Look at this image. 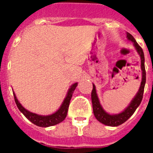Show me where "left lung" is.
I'll return each instance as SVG.
<instances>
[{
  "label": "left lung",
  "instance_id": "1",
  "mask_svg": "<svg viewBox=\"0 0 153 153\" xmlns=\"http://www.w3.org/2000/svg\"><path fill=\"white\" fill-rule=\"evenodd\" d=\"M127 38L128 40H130L133 43V45L135 47L136 50L140 56V67H141V71H142V79L140 82V88L137 93L136 96L131 101L128 107L126 108L124 111L117 114H109L105 111L102 107L98 98L97 93H96L95 86L93 84V90L91 92V100H92V105H93V111L94 114L95 116L96 119L99 122L104 124L105 126H118L124 122H126L129 117L133 114L136 111V109L139 105L140 102L142 101L143 94H144V89H145V82H146V72H145V55L143 52L142 48H140V45L137 43L136 39L130 33L127 32Z\"/></svg>",
  "mask_w": 153,
  "mask_h": 153
}]
</instances>
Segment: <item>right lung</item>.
Returning a JSON list of instances; mask_svg holds the SVG:
<instances>
[{
    "label": "right lung",
    "instance_id": "1",
    "mask_svg": "<svg viewBox=\"0 0 153 153\" xmlns=\"http://www.w3.org/2000/svg\"><path fill=\"white\" fill-rule=\"evenodd\" d=\"M77 86H78L77 82L71 85V86L70 87L69 91L67 92V94L66 96V98H65L64 101L62 102L61 106L59 107V109L54 114H51V115H47V116L33 114L32 112L27 110L21 105V104L17 100V98H16V94L14 93H13V95H14V99H15L16 104L17 105L18 109H20V111L31 122H32L36 126H39V127H49V126H55V125H57V124L62 122L66 118L67 111H68V108H69L70 101L71 99L73 92L75 90Z\"/></svg>",
    "mask_w": 153,
    "mask_h": 153
}]
</instances>
